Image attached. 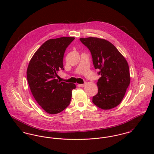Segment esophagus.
<instances>
[{
	"mask_svg": "<svg viewBox=\"0 0 154 154\" xmlns=\"http://www.w3.org/2000/svg\"><path fill=\"white\" fill-rule=\"evenodd\" d=\"M85 84H78V87H85Z\"/></svg>",
	"mask_w": 154,
	"mask_h": 154,
	"instance_id": "1",
	"label": "esophagus"
}]
</instances>
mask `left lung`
Wrapping results in <instances>:
<instances>
[{"mask_svg":"<svg viewBox=\"0 0 154 154\" xmlns=\"http://www.w3.org/2000/svg\"><path fill=\"white\" fill-rule=\"evenodd\" d=\"M81 42L89 50L94 67L101 75L97 85V94L92 97L93 103L103 110H110L122 101L130 82L128 63L117 48L104 39L81 38Z\"/></svg>","mask_w":154,"mask_h":154,"instance_id":"1","label":"left lung"}]
</instances>
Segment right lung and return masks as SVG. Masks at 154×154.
<instances>
[{
  "instance_id": "right-lung-1",
  "label": "right lung",
  "mask_w": 154,
  "mask_h": 154,
  "mask_svg": "<svg viewBox=\"0 0 154 154\" xmlns=\"http://www.w3.org/2000/svg\"><path fill=\"white\" fill-rule=\"evenodd\" d=\"M74 37H63L46 41L34 53L27 68V81L33 97L47 113L57 114L69 105L74 84L58 82L57 72L64 70L66 48Z\"/></svg>"
}]
</instances>
